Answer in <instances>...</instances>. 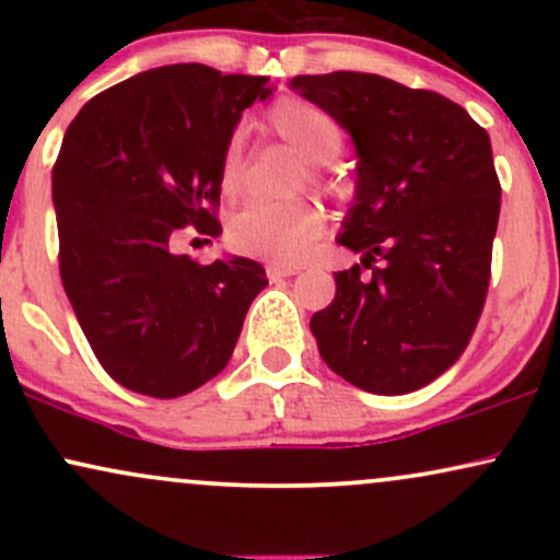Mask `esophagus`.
Wrapping results in <instances>:
<instances>
[{
	"label": "esophagus",
	"instance_id": "1",
	"mask_svg": "<svg viewBox=\"0 0 560 560\" xmlns=\"http://www.w3.org/2000/svg\"><path fill=\"white\" fill-rule=\"evenodd\" d=\"M266 273H268V279L276 281V279H289V276L300 273V268L298 266H284V262H271V266L266 268Z\"/></svg>",
	"mask_w": 560,
	"mask_h": 560
}]
</instances>
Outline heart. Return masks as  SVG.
I'll return each mask as SVG.
<instances>
[{
    "mask_svg": "<svg viewBox=\"0 0 560 560\" xmlns=\"http://www.w3.org/2000/svg\"><path fill=\"white\" fill-rule=\"evenodd\" d=\"M281 139L305 163L324 165L342 150V128L329 113L305 100H281L268 115ZM242 182V139L231 137L221 152V184L234 191ZM326 218L316 202H253L229 221V244L236 253L268 260H300L324 234Z\"/></svg>",
    "mask_w": 560,
    "mask_h": 560,
    "instance_id": "obj_1",
    "label": "heart"
}]
</instances>
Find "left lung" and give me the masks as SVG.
<instances>
[{
  "mask_svg": "<svg viewBox=\"0 0 560 560\" xmlns=\"http://www.w3.org/2000/svg\"><path fill=\"white\" fill-rule=\"evenodd\" d=\"M355 147V197L337 242L363 266L337 271L311 331L334 374L374 395L427 387L460 358L490 284L500 184L490 137L442 94L374 73L294 75Z\"/></svg>",
  "mask_w": 560,
  "mask_h": 560,
  "instance_id": "8db88e82",
  "label": "left lung"
}]
</instances>
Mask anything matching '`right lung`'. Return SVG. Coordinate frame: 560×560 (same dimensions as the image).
<instances>
[{
	"label": "right lung",
	"instance_id": "1",
	"mask_svg": "<svg viewBox=\"0 0 560 560\" xmlns=\"http://www.w3.org/2000/svg\"><path fill=\"white\" fill-rule=\"evenodd\" d=\"M266 75L197 62L144 70L96 94L52 171L60 276L96 361L139 395L182 397L231 361L266 268L242 255L199 266L173 253L191 223L218 236L221 152Z\"/></svg>",
	"mask_w": 560,
	"mask_h": 560
}]
</instances>
